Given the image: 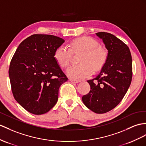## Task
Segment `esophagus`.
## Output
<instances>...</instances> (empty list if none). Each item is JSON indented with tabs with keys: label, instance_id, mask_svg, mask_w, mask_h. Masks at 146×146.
I'll list each match as a JSON object with an SVG mask.
<instances>
[{
	"label": "esophagus",
	"instance_id": "34e87169",
	"mask_svg": "<svg viewBox=\"0 0 146 146\" xmlns=\"http://www.w3.org/2000/svg\"><path fill=\"white\" fill-rule=\"evenodd\" d=\"M69 80L72 83H79L80 82V80H74V79H70Z\"/></svg>",
	"mask_w": 146,
	"mask_h": 146
}]
</instances>
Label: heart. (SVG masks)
Instances as JSON below:
<instances>
[{
    "label": "heart",
    "instance_id": "heart-1",
    "mask_svg": "<svg viewBox=\"0 0 146 146\" xmlns=\"http://www.w3.org/2000/svg\"><path fill=\"white\" fill-rule=\"evenodd\" d=\"M82 52L79 65L72 66L66 70V74L70 78L80 80L90 76L93 69L98 70L104 65L107 58V53L100 46L99 42L95 39L84 36L75 39L71 41L69 48L61 45L56 49L54 58L58 64L65 68L69 64L72 52Z\"/></svg>",
    "mask_w": 146,
    "mask_h": 146
}]
</instances>
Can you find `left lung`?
I'll use <instances>...</instances> for the list:
<instances>
[{
	"label": "left lung",
	"instance_id": "obj_1",
	"mask_svg": "<svg viewBox=\"0 0 146 146\" xmlns=\"http://www.w3.org/2000/svg\"><path fill=\"white\" fill-rule=\"evenodd\" d=\"M96 35L107 49V58L100 74L87 80L90 90L82 99L88 108L102 114L115 108L128 90L133 76L132 58L129 48L115 35L106 32Z\"/></svg>",
	"mask_w": 146,
	"mask_h": 146
}]
</instances>
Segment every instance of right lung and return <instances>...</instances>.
I'll use <instances>...</instances> for the list:
<instances>
[{"instance_id":"right-lung-1","label":"right lung","mask_w":146,"mask_h":146,"mask_svg":"<svg viewBox=\"0 0 146 146\" xmlns=\"http://www.w3.org/2000/svg\"><path fill=\"white\" fill-rule=\"evenodd\" d=\"M64 42L53 35H33L19 44L10 61L13 97L32 114L48 112L58 102L59 87L68 79L54 58Z\"/></svg>"}]
</instances>
